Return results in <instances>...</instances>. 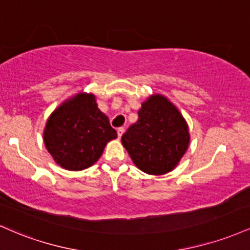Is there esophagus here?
Segmentation results:
<instances>
[{
  "instance_id": "1",
  "label": "esophagus",
  "mask_w": 250,
  "mask_h": 250,
  "mask_svg": "<svg viewBox=\"0 0 250 250\" xmlns=\"http://www.w3.org/2000/svg\"><path fill=\"white\" fill-rule=\"evenodd\" d=\"M123 133H125V128L120 127L119 129H117V136H119V139H121Z\"/></svg>"
}]
</instances>
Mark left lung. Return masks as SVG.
Segmentation results:
<instances>
[{"label": "left lung", "mask_w": 250, "mask_h": 250, "mask_svg": "<svg viewBox=\"0 0 250 250\" xmlns=\"http://www.w3.org/2000/svg\"><path fill=\"white\" fill-rule=\"evenodd\" d=\"M188 125L165 96H150L139 110V120L122 135V145L136 167L150 175L169 173L189 145Z\"/></svg>", "instance_id": "left-lung-1"}]
</instances>
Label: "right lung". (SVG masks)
<instances>
[{"mask_svg":"<svg viewBox=\"0 0 250 250\" xmlns=\"http://www.w3.org/2000/svg\"><path fill=\"white\" fill-rule=\"evenodd\" d=\"M116 137L108 117L97 108L95 96L85 93L56 108L43 133L45 148L55 162L74 171L93 166L105 145Z\"/></svg>","mask_w":250,"mask_h":250,"instance_id":"add662e5","label":"right lung"}]
</instances>
